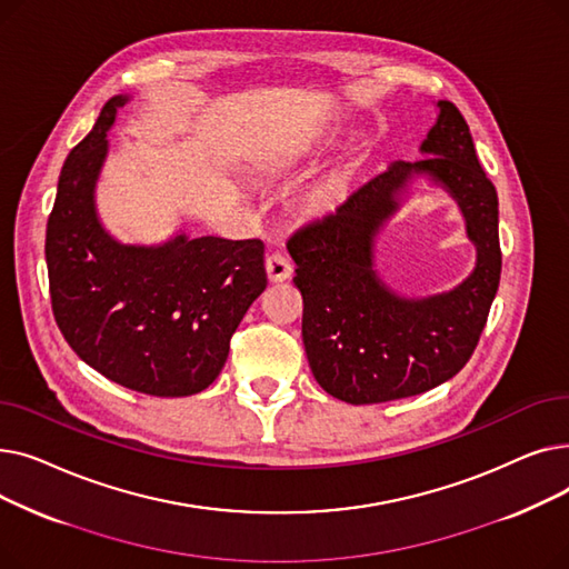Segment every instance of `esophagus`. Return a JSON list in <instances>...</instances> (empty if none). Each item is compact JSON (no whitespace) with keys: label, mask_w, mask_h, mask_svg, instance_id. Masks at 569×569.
Instances as JSON below:
<instances>
[{"label":"esophagus","mask_w":569,"mask_h":569,"mask_svg":"<svg viewBox=\"0 0 569 569\" xmlns=\"http://www.w3.org/2000/svg\"><path fill=\"white\" fill-rule=\"evenodd\" d=\"M264 269H267L269 281L277 283V281L290 279L292 262H290V258L283 251H272V253L267 256V260H264Z\"/></svg>","instance_id":"obj_1"}]
</instances>
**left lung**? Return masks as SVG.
<instances>
[{"mask_svg":"<svg viewBox=\"0 0 569 569\" xmlns=\"http://www.w3.org/2000/svg\"><path fill=\"white\" fill-rule=\"evenodd\" d=\"M438 119L420 152L395 161L355 189L337 209L288 239L300 288L302 341L313 378L352 406L422 395L457 376L480 341L500 281L498 196L475 154L459 108L438 101ZM427 173L460 204L478 262L457 289L401 298L372 267V242L398 208L412 176Z\"/></svg>","mask_w":569,"mask_h":569,"instance_id":"8db88e82","label":"left lung"}]
</instances>
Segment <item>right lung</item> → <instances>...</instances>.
I'll use <instances>...</instances> for the list:
<instances>
[{"instance_id":"add662e5","label":"right lung","mask_w":569,"mask_h":569,"mask_svg":"<svg viewBox=\"0 0 569 569\" xmlns=\"http://www.w3.org/2000/svg\"><path fill=\"white\" fill-rule=\"evenodd\" d=\"M127 94L112 97L64 161L46 228L59 332L84 365L149 397H191L221 373L230 339L267 286L260 239L179 232L157 247L122 244L94 202L108 131Z\"/></svg>"}]
</instances>
